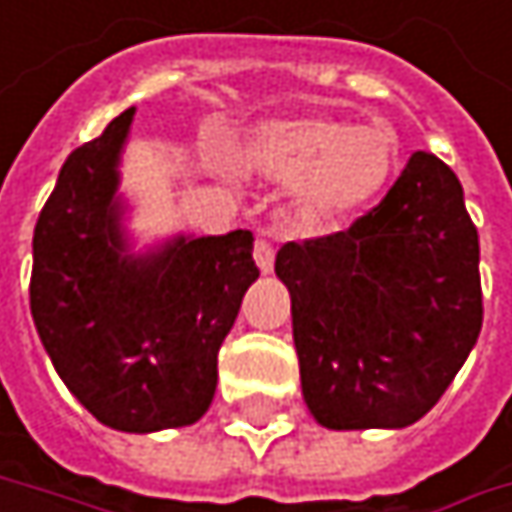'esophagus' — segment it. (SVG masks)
I'll return each instance as SVG.
<instances>
[{"label":"esophagus","mask_w":512,"mask_h":512,"mask_svg":"<svg viewBox=\"0 0 512 512\" xmlns=\"http://www.w3.org/2000/svg\"><path fill=\"white\" fill-rule=\"evenodd\" d=\"M255 260L260 266V272H272V263H275V249L266 237H257L255 240Z\"/></svg>","instance_id":"34e87169"}]
</instances>
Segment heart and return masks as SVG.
<instances>
[{
  "mask_svg": "<svg viewBox=\"0 0 512 512\" xmlns=\"http://www.w3.org/2000/svg\"><path fill=\"white\" fill-rule=\"evenodd\" d=\"M246 162L275 180H302L308 216L341 219L388 189L400 168V136L385 121L353 127L344 118L305 115L260 127Z\"/></svg>",
  "mask_w": 512,
  "mask_h": 512,
  "instance_id": "1",
  "label": "heart"
}]
</instances>
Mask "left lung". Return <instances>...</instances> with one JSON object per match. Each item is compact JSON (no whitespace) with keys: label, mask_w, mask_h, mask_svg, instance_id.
Returning a JSON list of instances; mask_svg holds the SVG:
<instances>
[{"label":"left lung","mask_w":512,"mask_h":512,"mask_svg":"<svg viewBox=\"0 0 512 512\" xmlns=\"http://www.w3.org/2000/svg\"><path fill=\"white\" fill-rule=\"evenodd\" d=\"M302 394L323 427L373 430L424 418L483 326L480 240L457 174L433 154L347 231L284 243Z\"/></svg>","instance_id":"8db88e82"}]
</instances>
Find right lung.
Returning <instances> with one entry per match:
<instances>
[{
	"instance_id": "right-lung-1",
	"label": "right lung",
	"mask_w": 512,
	"mask_h": 512,
	"mask_svg": "<svg viewBox=\"0 0 512 512\" xmlns=\"http://www.w3.org/2000/svg\"><path fill=\"white\" fill-rule=\"evenodd\" d=\"M133 109L64 159L32 240L29 305L52 367L106 427L195 424L216 391L219 347L260 275L252 231L121 257L115 162Z\"/></svg>"
}]
</instances>
